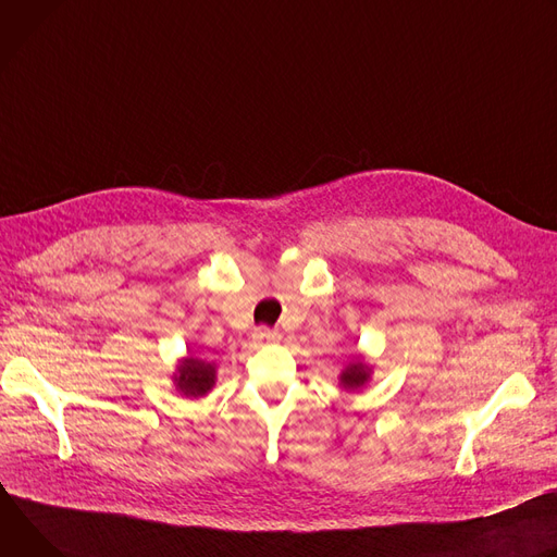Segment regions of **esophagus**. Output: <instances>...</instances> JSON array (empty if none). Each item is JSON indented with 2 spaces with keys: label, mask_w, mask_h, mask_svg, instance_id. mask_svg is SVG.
<instances>
[{
  "label": "esophagus",
  "mask_w": 557,
  "mask_h": 557,
  "mask_svg": "<svg viewBox=\"0 0 557 557\" xmlns=\"http://www.w3.org/2000/svg\"><path fill=\"white\" fill-rule=\"evenodd\" d=\"M252 338L259 343V345H272V343H278L281 341V334L276 330H270V327H257Z\"/></svg>",
  "instance_id": "1"
}]
</instances>
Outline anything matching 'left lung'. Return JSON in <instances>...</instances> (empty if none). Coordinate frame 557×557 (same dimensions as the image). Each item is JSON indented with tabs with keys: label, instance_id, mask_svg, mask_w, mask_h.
Instances as JSON below:
<instances>
[{
	"label": "left lung",
	"instance_id": "1",
	"mask_svg": "<svg viewBox=\"0 0 557 557\" xmlns=\"http://www.w3.org/2000/svg\"><path fill=\"white\" fill-rule=\"evenodd\" d=\"M369 374H372V369H369L367 362L354 360V362H349V364L343 369L341 385H343L345 389H358V387H362V385L369 381Z\"/></svg>",
	"mask_w": 557,
	"mask_h": 557
}]
</instances>
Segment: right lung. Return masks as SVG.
Segmentation results:
<instances>
[{"label":"right lung","mask_w":557,"mask_h":557,"mask_svg":"<svg viewBox=\"0 0 557 557\" xmlns=\"http://www.w3.org/2000/svg\"><path fill=\"white\" fill-rule=\"evenodd\" d=\"M214 379H216V369L212 362L188 356L176 364L174 385L183 396L199 398L214 387Z\"/></svg>","instance_id":"right-lung-1"}]
</instances>
